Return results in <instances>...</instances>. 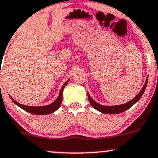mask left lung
<instances>
[{
	"label": "left lung",
	"instance_id": "8db88e82",
	"mask_svg": "<svg viewBox=\"0 0 158 158\" xmlns=\"http://www.w3.org/2000/svg\"><path fill=\"white\" fill-rule=\"evenodd\" d=\"M148 79V76L147 77V79H146L145 83H144V86H143V88L141 89V90L140 91L139 93H138V95L133 98V99L129 101L128 102L125 103V104L119 105V106H102V105L98 104V103H97L96 102L94 101V100L92 98V97L90 96V95L88 93L89 101L94 109L98 110V111H99L100 112L102 113H105V114H118V113L123 112V111H126V110L130 109L132 106H134V105H135V103H136L141 98V97L142 96L144 91H145L146 86H147Z\"/></svg>",
	"mask_w": 158,
	"mask_h": 158
}]
</instances>
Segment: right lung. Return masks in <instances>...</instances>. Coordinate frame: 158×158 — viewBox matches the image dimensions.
<instances>
[{"label": "right lung", "instance_id": "obj_1", "mask_svg": "<svg viewBox=\"0 0 158 158\" xmlns=\"http://www.w3.org/2000/svg\"><path fill=\"white\" fill-rule=\"evenodd\" d=\"M69 79H68L66 82L64 83V85L62 86L61 90H60V94H59V96L57 97L56 99L51 104L48 105V106H24V105L20 104L19 102H17V101H15L14 99H13L12 98L10 97V98L12 99V101L17 105V106H19L20 108L23 109V110H25L27 112L32 113V114H51V113L54 112V111H56L57 109L60 108V105L62 103V100H63V89H64L65 86L67 85L68 82H69Z\"/></svg>", "mask_w": 158, "mask_h": 158}]
</instances>
